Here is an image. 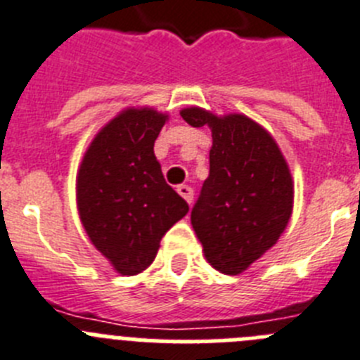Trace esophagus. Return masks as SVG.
Returning <instances> with one entry per match:
<instances>
[{"label": "esophagus", "instance_id": "1", "mask_svg": "<svg viewBox=\"0 0 360 360\" xmlns=\"http://www.w3.org/2000/svg\"><path fill=\"white\" fill-rule=\"evenodd\" d=\"M177 193H179L181 197H183L184 200H186L188 204H192L193 200V190L188 184H181V186H177Z\"/></svg>", "mask_w": 360, "mask_h": 360}]
</instances>
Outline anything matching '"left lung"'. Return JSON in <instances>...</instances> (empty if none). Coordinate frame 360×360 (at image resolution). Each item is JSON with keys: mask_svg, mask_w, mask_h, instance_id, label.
<instances>
[{"mask_svg": "<svg viewBox=\"0 0 360 360\" xmlns=\"http://www.w3.org/2000/svg\"><path fill=\"white\" fill-rule=\"evenodd\" d=\"M192 127L212 129L210 176L192 208V226L210 265L240 274L273 248L292 213L289 165L273 136L244 115L188 108Z\"/></svg>", "mask_w": 360, "mask_h": 360, "instance_id": "8db88e82", "label": "left lung"}]
</instances>
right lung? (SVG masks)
Listing matches in <instances>:
<instances>
[{"label": "right lung", "mask_w": 360, "mask_h": 360, "mask_svg": "<svg viewBox=\"0 0 360 360\" xmlns=\"http://www.w3.org/2000/svg\"><path fill=\"white\" fill-rule=\"evenodd\" d=\"M168 120L150 108L125 109L87 147L77 206L89 240L124 276L154 262L165 233L188 204L165 181L154 141Z\"/></svg>", "instance_id": "obj_1"}]
</instances>
